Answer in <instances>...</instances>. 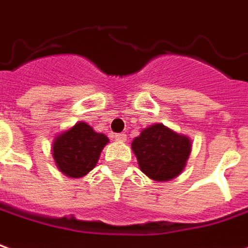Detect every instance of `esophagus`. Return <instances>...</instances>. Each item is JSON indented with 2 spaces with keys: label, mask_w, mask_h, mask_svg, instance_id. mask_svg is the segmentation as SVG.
Segmentation results:
<instances>
[{
  "label": "esophagus",
  "mask_w": 248,
  "mask_h": 248,
  "mask_svg": "<svg viewBox=\"0 0 248 248\" xmlns=\"http://www.w3.org/2000/svg\"><path fill=\"white\" fill-rule=\"evenodd\" d=\"M114 138L117 140V141L119 142H124L126 140H127V137H126V134H124V133H118V134H114Z\"/></svg>",
  "instance_id": "34e87169"
}]
</instances>
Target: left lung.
I'll list each match as a JSON object with an SVG mask.
<instances>
[{
    "label": "left lung",
    "instance_id": "8db88e82",
    "mask_svg": "<svg viewBox=\"0 0 248 248\" xmlns=\"http://www.w3.org/2000/svg\"><path fill=\"white\" fill-rule=\"evenodd\" d=\"M138 165L149 178L169 181L184 170L192 150V142L162 124H154L141 131L131 142Z\"/></svg>",
    "mask_w": 248,
    "mask_h": 248
}]
</instances>
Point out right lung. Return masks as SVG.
<instances>
[{"mask_svg": "<svg viewBox=\"0 0 248 248\" xmlns=\"http://www.w3.org/2000/svg\"><path fill=\"white\" fill-rule=\"evenodd\" d=\"M107 142L108 138L105 134L96 133L84 122H78L53 140L52 155L60 172L79 178L96 166Z\"/></svg>", "mask_w": 248, "mask_h": 248, "instance_id": "1", "label": "right lung"}]
</instances>
